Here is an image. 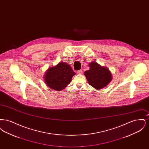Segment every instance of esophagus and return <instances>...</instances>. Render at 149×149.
Masks as SVG:
<instances>
[{
  "label": "esophagus",
  "mask_w": 149,
  "mask_h": 149,
  "mask_svg": "<svg viewBox=\"0 0 149 149\" xmlns=\"http://www.w3.org/2000/svg\"><path fill=\"white\" fill-rule=\"evenodd\" d=\"M77 72L78 74H83V71H82V70H79L77 71Z\"/></svg>",
  "instance_id": "1"
}]
</instances>
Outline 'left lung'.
Returning <instances> with one entry per match:
<instances>
[{
	"label": "left lung",
	"mask_w": 149,
	"mask_h": 149,
	"mask_svg": "<svg viewBox=\"0 0 149 149\" xmlns=\"http://www.w3.org/2000/svg\"><path fill=\"white\" fill-rule=\"evenodd\" d=\"M89 70L84 72V75L89 85L96 89H100L109 84L112 80V74L107 68L100 66L95 61L89 64Z\"/></svg>",
	"instance_id": "8db88e82"
}]
</instances>
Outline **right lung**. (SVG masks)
<instances>
[{"instance_id":"1","label":"right lung","mask_w":149,"mask_h":149,"mask_svg":"<svg viewBox=\"0 0 149 149\" xmlns=\"http://www.w3.org/2000/svg\"><path fill=\"white\" fill-rule=\"evenodd\" d=\"M75 72L71 66L63 62H60L56 66L50 68L45 75V82L50 88L60 91L70 84Z\"/></svg>"}]
</instances>
